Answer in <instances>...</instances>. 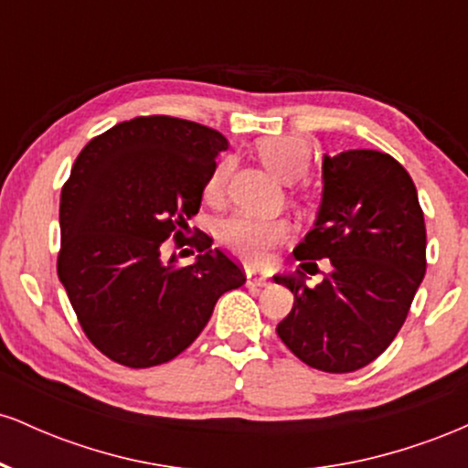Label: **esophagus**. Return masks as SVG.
Wrapping results in <instances>:
<instances>
[{
    "label": "esophagus",
    "instance_id": "1",
    "mask_svg": "<svg viewBox=\"0 0 468 468\" xmlns=\"http://www.w3.org/2000/svg\"><path fill=\"white\" fill-rule=\"evenodd\" d=\"M246 283H249V286H266L268 275L252 271V268H246Z\"/></svg>",
    "mask_w": 468,
    "mask_h": 468
}]
</instances>
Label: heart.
I'll return each mask as SVG.
<instances>
[{
	"instance_id": "1",
	"label": "heart",
	"mask_w": 468,
	"mask_h": 468,
	"mask_svg": "<svg viewBox=\"0 0 468 468\" xmlns=\"http://www.w3.org/2000/svg\"><path fill=\"white\" fill-rule=\"evenodd\" d=\"M255 152L260 160L264 163L279 180L294 182L303 178L310 169V144L299 136H271L261 138L255 144ZM230 174V163L224 160L208 176L207 185H204V200L208 204H219L227 189V180ZM290 227L286 219H264L255 216H238L224 219L219 227V239L239 255L241 260L250 261V264H264L271 257V250L275 249L279 241L288 238Z\"/></svg>"
}]
</instances>
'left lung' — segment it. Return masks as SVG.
I'll list each match as a JSON object with an SVG mask.
<instances>
[{
    "instance_id": "obj_1",
    "label": "left lung",
    "mask_w": 468,
    "mask_h": 468,
    "mask_svg": "<svg viewBox=\"0 0 468 468\" xmlns=\"http://www.w3.org/2000/svg\"><path fill=\"white\" fill-rule=\"evenodd\" d=\"M314 227L294 257L333 271L310 289L303 271L275 275L294 294L277 335L310 367L346 374L380 356L405 324L427 271V230L418 191L389 154L350 149L324 155Z\"/></svg>"
}]
</instances>
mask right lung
<instances>
[{
	"instance_id": "add662e5",
	"label": "right lung",
	"mask_w": 468,
	"mask_h": 468,
	"mask_svg": "<svg viewBox=\"0 0 468 468\" xmlns=\"http://www.w3.org/2000/svg\"><path fill=\"white\" fill-rule=\"evenodd\" d=\"M224 149L227 138L200 122L138 116L79 154L61 191L57 271L85 336L112 361H171L200 336L218 299L246 282L207 233L193 238L202 255L189 266L163 252L171 235L186 244L182 229Z\"/></svg>"
}]
</instances>
